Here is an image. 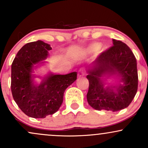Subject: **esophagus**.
Returning a JSON list of instances; mask_svg holds the SVG:
<instances>
[{
    "instance_id": "obj_1",
    "label": "esophagus",
    "mask_w": 148,
    "mask_h": 148,
    "mask_svg": "<svg viewBox=\"0 0 148 148\" xmlns=\"http://www.w3.org/2000/svg\"><path fill=\"white\" fill-rule=\"evenodd\" d=\"M85 74H86V72H85V70L84 69H80L79 70V72H78V77H83V76H85Z\"/></svg>"
}]
</instances>
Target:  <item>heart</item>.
<instances>
[{"label":"heart","instance_id":"1","mask_svg":"<svg viewBox=\"0 0 148 148\" xmlns=\"http://www.w3.org/2000/svg\"><path fill=\"white\" fill-rule=\"evenodd\" d=\"M101 48V45L99 43H95L90 46L89 47H88L86 51L88 53H93L97 51L98 50H99V49Z\"/></svg>","mask_w":148,"mask_h":148}]
</instances>
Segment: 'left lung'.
<instances>
[{
  "label": "left lung",
  "instance_id": "left-lung-1",
  "mask_svg": "<svg viewBox=\"0 0 148 148\" xmlns=\"http://www.w3.org/2000/svg\"><path fill=\"white\" fill-rule=\"evenodd\" d=\"M113 45L98 56L88 69V102L95 110L118 111L130 104L138 90L136 58L126 44L113 40ZM117 75L123 83L118 86L104 88L103 74Z\"/></svg>",
  "mask_w": 148,
  "mask_h": 148
}]
</instances>
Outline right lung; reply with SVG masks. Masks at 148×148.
Returning <instances> with one entry per match:
<instances>
[{
    "instance_id": "right-lung-1",
    "label": "right lung",
    "mask_w": 148,
    "mask_h": 148,
    "mask_svg": "<svg viewBox=\"0 0 148 148\" xmlns=\"http://www.w3.org/2000/svg\"><path fill=\"white\" fill-rule=\"evenodd\" d=\"M48 44L38 40L18 51L12 64L11 90L15 102L25 115L45 118L55 113L63 101L64 92L76 80L77 73L49 76L40 86L32 80L33 64L45 60L51 50Z\"/></svg>"
}]
</instances>
